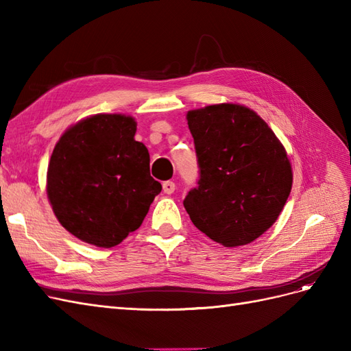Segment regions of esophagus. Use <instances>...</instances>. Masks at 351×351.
Returning a JSON list of instances; mask_svg holds the SVG:
<instances>
[{"label":"esophagus","instance_id":"1","mask_svg":"<svg viewBox=\"0 0 351 351\" xmlns=\"http://www.w3.org/2000/svg\"><path fill=\"white\" fill-rule=\"evenodd\" d=\"M162 189H164V193L171 195V193H174L176 184H174V182H164L162 183Z\"/></svg>","mask_w":351,"mask_h":351}]
</instances>
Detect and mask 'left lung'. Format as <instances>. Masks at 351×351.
<instances>
[{
    "label": "left lung",
    "mask_w": 351,
    "mask_h": 351,
    "mask_svg": "<svg viewBox=\"0 0 351 351\" xmlns=\"http://www.w3.org/2000/svg\"><path fill=\"white\" fill-rule=\"evenodd\" d=\"M200 178L184 208L196 228L226 247L261 237L278 219L293 186L285 147L258 112L215 104L186 114Z\"/></svg>",
    "instance_id": "obj_1"
}]
</instances>
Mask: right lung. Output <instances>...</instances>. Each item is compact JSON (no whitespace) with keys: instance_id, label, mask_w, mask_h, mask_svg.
Segmentation results:
<instances>
[{"instance_id":"obj_1","label":"right lung","mask_w":351,"mask_h":351,"mask_svg":"<svg viewBox=\"0 0 351 351\" xmlns=\"http://www.w3.org/2000/svg\"><path fill=\"white\" fill-rule=\"evenodd\" d=\"M132 115L95 114L70 125L52 151L47 195L60 224L79 240L114 247L136 231L162 186Z\"/></svg>"}]
</instances>
